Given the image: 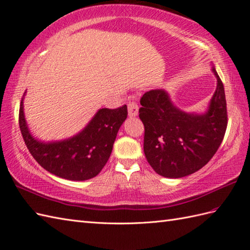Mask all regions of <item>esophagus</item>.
<instances>
[{"label":"esophagus","instance_id":"34e87169","mask_svg":"<svg viewBox=\"0 0 250 250\" xmlns=\"http://www.w3.org/2000/svg\"><path fill=\"white\" fill-rule=\"evenodd\" d=\"M127 112H129L130 117H135L138 114V105L136 102L131 101L127 103Z\"/></svg>","mask_w":250,"mask_h":250}]
</instances>
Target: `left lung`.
<instances>
[{
    "instance_id": "left-lung-1",
    "label": "left lung",
    "mask_w": 250,
    "mask_h": 250,
    "mask_svg": "<svg viewBox=\"0 0 250 250\" xmlns=\"http://www.w3.org/2000/svg\"><path fill=\"white\" fill-rule=\"evenodd\" d=\"M216 90L204 114L178 108L164 89L145 92L139 118L145 126L144 152L154 171L165 178H182L204 167L222 144L227 129V104L215 67Z\"/></svg>"
}]
</instances>
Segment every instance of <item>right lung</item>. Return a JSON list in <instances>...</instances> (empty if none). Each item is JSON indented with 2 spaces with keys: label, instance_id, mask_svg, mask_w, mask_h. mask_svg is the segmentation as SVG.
I'll return each instance as SVG.
<instances>
[{
  "label": "right lung",
  "instance_id": "right-lung-1",
  "mask_svg": "<svg viewBox=\"0 0 250 250\" xmlns=\"http://www.w3.org/2000/svg\"><path fill=\"white\" fill-rule=\"evenodd\" d=\"M25 95V92H24ZM23 96L19 125L28 151L37 163L53 175L71 181H84L102 170L112 153L113 145L121 125L126 119L127 108H101L77 135L63 141L42 142L28 129Z\"/></svg>",
  "mask_w": 250,
  "mask_h": 250
}]
</instances>
